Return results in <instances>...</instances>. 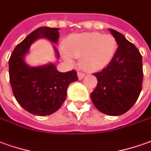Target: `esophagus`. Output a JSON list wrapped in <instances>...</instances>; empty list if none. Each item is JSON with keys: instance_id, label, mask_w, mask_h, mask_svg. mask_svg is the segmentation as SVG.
Instances as JSON below:
<instances>
[{"instance_id": "obj_1", "label": "esophagus", "mask_w": 151, "mask_h": 151, "mask_svg": "<svg viewBox=\"0 0 151 151\" xmlns=\"http://www.w3.org/2000/svg\"><path fill=\"white\" fill-rule=\"evenodd\" d=\"M78 78H79V80H82L83 78L86 76V74L85 73H82V72H78Z\"/></svg>"}]
</instances>
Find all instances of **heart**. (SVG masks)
<instances>
[{"instance_id":"heart-1","label":"heart","mask_w":151,"mask_h":151,"mask_svg":"<svg viewBox=\"0 0 151 151\" xmlns=\"http://www.w3.org/2000/svg\"><path fill=\"white\" fill-rule=\"evenodd\" d=\"M117 41L110 34L92 32L72 34L64 44L62 57L73 63V58H81V64L88 70L104 69L112 62L117 50Z\"/></svg>"}]
</instances>
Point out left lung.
<instances>
[{
  "instance_id": "8db88e82",
  "label": "left lung",
  "mask_w": 151,
  "mask_h": 151,
  "mask_svg": "<svg viewBox=\"0 0 151 151\" xmlns=\"http://www.w3.org/2000/svg\"><path fill=\"white\" fill-rule=\"evenodd\" d=\"M118 47L112 62L101 71L94 73L97 86L91 100L101 113L119 116L137 102L142 88V57L137 47L124 35L109 29Z\"/></svg>"
}]
</instances>
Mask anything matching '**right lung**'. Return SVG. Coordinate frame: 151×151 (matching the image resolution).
<instances>
[{
	"label": "right lung",
	"instance_id": "right-lung-1",
	"mask_svg": "<svg viewBox=\"0 0 151 151\" xmlns=\"http://www.w3.org/2000/svg\"><path fill=\"white\" fill-rule=\"evenodd\" d=\"M58 30V28H38L15 47L9 60L10 82L14 98L23 109L37 116H47L60 109L65 100L69 85L78 81L74 70L63 73L52 62L29 66L24 62L30 46L38 38L57 43ZM54 50L59 58L60 54L55 47Z\"/></svg>",
	"mask_w": 151,
	"mask_h": 151
}]
</instances>
